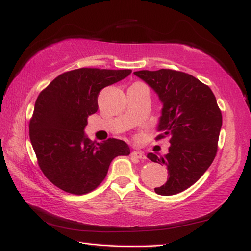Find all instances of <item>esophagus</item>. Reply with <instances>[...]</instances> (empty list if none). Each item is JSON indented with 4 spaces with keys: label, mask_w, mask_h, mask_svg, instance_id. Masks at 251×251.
<instances>
[{
    "label": "esophagus",
    "mask_w": 251,
    "mask_h": 251,
    "mask_svg": "<svg viewBox=\"0 0 251 251\" xmlns=\"http://www.w3.org/2000/svg\"><path fill=\"white\" fill-rule=\"evenodd\" d=\"M131 156L137 158V159H140V160H141V159L146 158L145 153L143 151H139V150H134V151H131Z\"/></svg>",
    "instance_id": "1"
}]
</instances>
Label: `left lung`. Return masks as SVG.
<instances>
[{
    "mask_svg": "<svg viewBox=\"0 0 251 251\" xmlns=\"http://www.w3.org/2000/svg\"><path fill=\"white\" fill-rule=\"evenodd\" d=\"M136 76L146 82L162 104L157 139L168 136L169 150L163 156L149 152L150 160L167 167L169 179L154 188L159 195H173L193 185L216 156L222 113L207 85L184 72L170 69L140 70Z\"/></svg>",
    "mask_w": 251,
    "mask_h": 251,
    "instance_id": "left-lung-1",
    "label": "left lung"
}]
</instances>
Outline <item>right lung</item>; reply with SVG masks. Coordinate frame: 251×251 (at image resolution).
Here are the masks:
<instances>
[{
    "label": "right lung",
    "mask_w": 251,
    "mask_h": 251,
    "mask_svg": "<svg viewBox=\"0 0 251 251\" xmlns=\"http://www.w3.org/2000/svg\"><path fill=\"white\" fill-rule=\"evenodd\" d=\"M131 70L81 68L57 76L36 100L29 137L44 175L59 189L82 195L105 179L114 158L128 156L125 141L91 140L84 129L98 111L100 91Z\"/></svg>",
    "instance_id": "obj_1"
}]
</instances>
